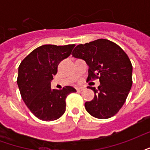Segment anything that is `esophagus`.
Wrapping results in <instances>:
<instances>
[{"label": "esophagus", "mask_w": 150, "mask_h": 150, "mask_svg": "<svg viewBox=\"0 0 150 150\" xmlns=\"http://www.w3.org/2000/svg\"><path fill=\"white\" fill-rule=\"evenodd\" d=\"M76 90H77V91H81L83 90V88H82V87H79V88H76Z\"/></svg>", "instance_id": "34e87169"}]
</instances>
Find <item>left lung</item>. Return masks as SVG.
<instances>
[{"instance_id": "obj_1", "label": "left lung", "mask_w": 150, "mask_h": 150, "mask_svg": "<svg viewBox=\"0 0 150 150\" xmlns=\"http://www.w3.org/2000/svg\"><path fill=\"white\" fill-rule=\"evenodd\" d=\"M72 56L89 67L87 82L100 79L94 99L85 103L89 114L99 119L110 118L122 108L132 84V66L126 53L108 39H97L75 47Z\"/></svg>"}]
</instances>
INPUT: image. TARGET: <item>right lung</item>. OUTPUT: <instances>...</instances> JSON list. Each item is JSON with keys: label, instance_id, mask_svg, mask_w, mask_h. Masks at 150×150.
<instances>
[{"label": "right lung", "instance_id": "obj_1", "mask_svg": "<svg viewBox=\"0 0 150 150\" xmlns=\"http://www.w3.org/2000/svg\"><path fill=\"white\" fill-rule=\"evenodd\" d=\"M75 46L43 45L29 54L19 65L17 83L21 98L38 119L45 121L59 119L65 112L67 96L76 91L71 86L61 90L50 87L59 63L70 56Z\"/></svg>", "mask_w": 150, "mask_h": 150}]
</instances>
